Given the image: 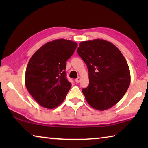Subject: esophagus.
I'll list each match as a JSON object with an SVG mask.
<instances>
[{
	"label": "esophagus",
	"instance_id": "obj_1",
	"mask_svg": "<svg viewBox=\"0 0 148 148\" xmlns=\"http://www.w3.org/2000/svg\"><path fill=\"white\" fill-rule=\"evenodd\" d=\"M75 81H76V83H79L81 81V77H78L77 79H76V80H75Z\"/></svg>",
	"mask_w": 148,
	"mask_h": 148
}]
</instances>
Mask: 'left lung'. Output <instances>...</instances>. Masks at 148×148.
Returning a JSON list of instances; mask_svg holds the SVG:
<instances>
[{
    "label": "left lung",
    "instance_id": "left-lung-1",
    "mask_svg": "<svg viewBox=\"0 0 148 148\" xmlns=\"http://www.w3.org/2000/svg\"><path fill=\"white\" fill-rule=\"evenodd\" d=\"M78 55L86 64L89 85L82 90L93 108L103 111L116 104L130 83L127 60L113 44L103 39L81 42Z\"/></svg>",
    "mask_w": 148,
    "mask_h": 148
}]
</instances>
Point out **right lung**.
Wrapping results in <instances>:
<instances>
[{
	"label": "right lung",
	"instance_id": "add662e5",
	"mask_svg": "<svg viewBox=\"0 0 148 148\" xmlns=\"http://www.w3.org/2000/svg\"><path fill=\"white\" fill-rule=\"evenodd\" d=\"M77 44L70 40L48 42L30 58L25 72V86L36 101L53 109L65 100L71 87L66 77V62L73 55Z\"/></svg>",
	"mask_w": 148,
	"mask_h": 148
}]
</instances>
